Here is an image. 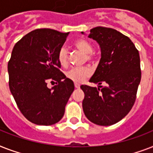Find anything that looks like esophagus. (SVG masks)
<instances>
[{"instance_id": "1", "label": "esophagus", "mask_w": 153, "mask_h": 153, "mask_svg": "<svg viewBox=\"0 0 153 153\" xmlns=\"http://www.w3.org/2000/svg\"><path fill=\"white\" fill-rule=\"evenodd\" d=\"M74 87H75V88H77V89H79V87H80V85H79L78 82H74Z\"/></svg>"}]
</instances>
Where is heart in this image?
Listing matches in <instances>:
<instances>
[{"label": "heart", "instance_id": "heart-1", "mask_svg": "<svg viewBox=\"0 0 153 153\" xmlns=\"http://www.w3.org/2000/svg\"><path fill=\"white\" fill-rule=\"evenodd\" d=\"M74 47L78 50L86 55V59L92 60L93 59V46L91 42L84 39H79L74 42ZM58 60L60 65L63 67L67 66L68 63V51L65 47H62L58 53ZM91 74V70L88 67H81V68H71L66 72V76L69 79L75 82H81Z\"/></svg>", "mask_w": 153, "mask_h": 153}]
</instances>
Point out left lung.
I'll use <instances>...</instances> for the list:
<instances>
[{
	"label": "left lung",
	"instance_id": "left-lung-1",
	"mask_svg": "<svg viewBox=\"0 0 153 153\" xmlns=\"http://www.w3.org/2000/svg\"><path fill=\"white\" fill-rule=\"evenodd\" d=\"M88 37L99 44L101 59L90 79L98 88L80 86L85 94L82 109L91 122L111 126L124 118L135 102L141 79L140 55L128 37L113 28L94 27Z\"/></svg>",
	"mask_w": 153,
	"mask_h": 153
}]
</instances>
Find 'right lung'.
<instances>
[{"mask_svg": "<svg viewBox=\"0 0 153 153\" xmlns=\"http://www.w3.org/2000/svg\"><path fill=\"white\" fill-rule=\"evenodd\" d=\"M70 32L50 28L27 33L15 44L8 72L9 89L18 108L29 121L51 126L64 115L74 82L59 71L58 53ZM56 85L48 88V81Z\"/></svg>", "mask_w": 153, "mask_h": 153, "instance_id": "right-lung-1", "label": "right lung"}]
</instances>
